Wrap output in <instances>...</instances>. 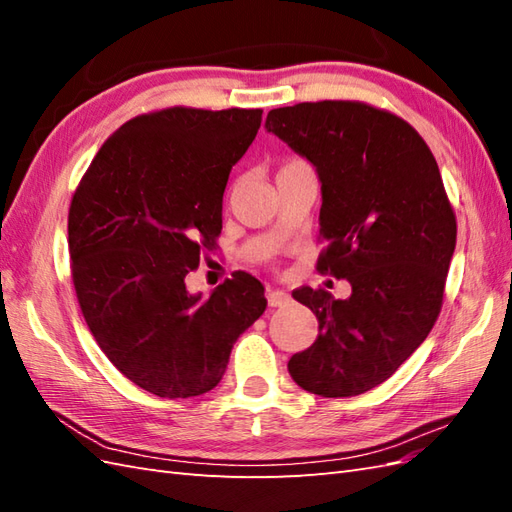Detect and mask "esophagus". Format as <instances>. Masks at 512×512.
Returning <instances> with one entry per match:
<instances>
[{
  "mask_svg": "<svg viewBox=\"0 0 512 512\" xmlns=\"http://www.w3.org/2000/svg\"><path fill=\"white\" fill-rule=\"evenodd\" d=\"M268 306L270 308H281V306H286V303L290 301V295L288 292H284V290H268Z\"/></svg>",
  "mask_w": 512,
  "mask_h": 512,
  "instance_id": "esophagus-1",
  "label": "esophagus"
}]
</instances>
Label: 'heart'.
I'll return each mask as SVG.
<instances>
[{"label": "heart", "instance_id": "1", "mask_svg": "<svg viewBox=\"0 0 512 512\" xmlns=\"http://www.w3.org/2000/svg\"><path fill=\"white\" fill-rule=\"evenodd\" d=\"M295 162H301V160H297V158H290V160H286V162H284V167H286V165H295Z\"/></svg>", "mask_w": 512, "mask_h": 512}]
</instances>
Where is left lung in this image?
<instances>
[{
  "label": "left lung",
  "mask_w": 512,
  "mask_h": 512,
  "mask_svg": "<svg viewBox=\"0 0 512 512\" xmlns=\"http://www.w3.org/2000/svg\"><path fill=\"white\" fill-rule=\"evenodd\" d=\"M266 129L317 169L328 244L317 268L352 286L347 299L292 292L321 334L288 372L323 398L365 394L418 350L442 308L458 224L438 162L407 121L358 101L277 107Z\"/></svg>",
  "instance_id": "8db88e82"
}]
</instances>
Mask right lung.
<instances>
[{"mask_svg": "<svg viewBox=\"0 0 512 512\" xmlns=\"http://www.w3.org/2000/svg\"><path fill=\"white\" fill-rule=\"evenodd\" d=\"M262 110L167 107L105 140L76 187L68 244L76 299L112 365L160 398L220 383L237 336L266 310L262 281L235 273L209 299L184 284L222 231L235 162Z\"/></svg>", "mask_w": 512, "mask_h": 512, "instance_id": "obj_1", "label": "right lung"}]
</instances>
